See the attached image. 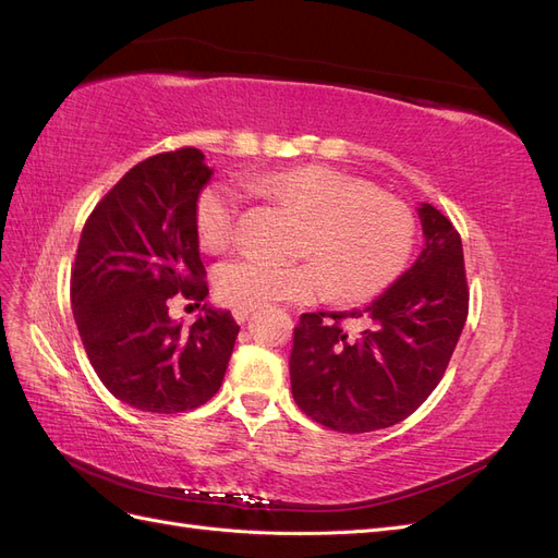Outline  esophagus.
I'll return each instance as SVG.
<instances>
[{
  "label": "esophagus",
  "mask_w": 558,
  "mask_h": 558,
  "mask_svg": "<svg viewBox=\"0 0 558 558\" xmlns=\"http://www.w3.org/2000/svg\"><path fill=\"white\" fill-rule=\"evenodd\" d=\"M251 314H253V310H234L232 312V316H234V320H238V324H246Z\"/></svg>",
  "instance_id": "34e87169"
}]
</instances>
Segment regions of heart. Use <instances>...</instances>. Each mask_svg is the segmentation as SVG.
<instances>
[{
    "instance_id": "obj_1",
    "label": "heart",
    "mask_w": 558,
    "mask_h": 558,
    "mask_svg": "<svg viewBox=\"0 0 558 558\" xmlns=\"http://www.w3.org/2000/svg\"><path fill=\"white\" fill-rule=\"evenodd\" d=\"M258 189L307 214L300 260L242 256L216 272V293L234 310H258L281 300L332 295L363 302L386 291L408 267L416 242L412 209L377 191L367 179L332 165H298L258 179ZM242 195L209 183L195 202L199 246L218 253L238 234Z\"/></svg>"
}]
</instances>
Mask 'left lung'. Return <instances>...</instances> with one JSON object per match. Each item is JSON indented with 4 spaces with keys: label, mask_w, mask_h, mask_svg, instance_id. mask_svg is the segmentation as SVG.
<instances>
[{
    "label": "left lung",
    "mask_w": 558,
    "mask_h": 558,
    "mask_svg": "<svg viewBox=\"0 0 558 558\" xmlns=\"http://www.w3.org/2000/svg\"><path fill=\"white\" fill-rule=\"evenodd\" d=\"M426 246L373 305L307 312L295 326L291 388L298 408L337 433H369L408 418L440 384L468 318L461 234L445 214L418 207ZM351 317L367 323L359 336Z\"/></svg>",
    "instance_id": "1"
}]
</instances>
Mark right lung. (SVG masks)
Instances as JSON below:
<instances>
[{
    "label": "right lung",
    "mask_w": 558,
    "mask_h": 558,
    "mask_svg": "<svg viewBox=\"0 0 558 558\" xmlns=\"http://www.w3.org/2000/svg\"><path fill=\"white\" fill-rule=\"evenodd\" d=\"M211 177L193 146L134 165L83 226L70 295L88 361L109 393L156 414L189 412L221 388L240 326L202 307L193 326L170 320V300L199 307L195 202Z\"/></svg>",
    "instance_id": "right-lung-1"
}]
</instances>
